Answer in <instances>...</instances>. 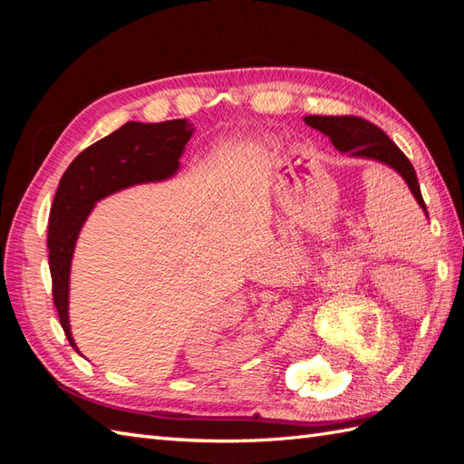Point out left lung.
I'll list each match as a JSON object with an SVG mask.
<instances>
[{
  "label": "left lung",
  "instance_id": "8db88e82",
  "mask_svg": "<svg viewBox=\"0 0 464 464\" xmlns=\"http://www.w3.org/2000/svg\"><path fill=\"white\" fill-rule=\"evenodd\" d=\"M304 123L323 131L324 135H329L333 145L339 151H349L351 155L369 157V160H377L391 165L392 169L402 175V179L409 183L419 205L427 211V205L420 195L415 167L411 165L407 155L391 141V137L381 127L354 115H309L304 117Z\"/></svg>",
  "mask_w": 464,
  "mask_h": 464
}]
</instances>
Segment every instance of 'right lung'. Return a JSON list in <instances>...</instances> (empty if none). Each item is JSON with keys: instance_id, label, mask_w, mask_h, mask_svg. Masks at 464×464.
<instances>
[{"instance_id": "1", "label": "right lung", "mask_w": 464, "mask_h": 464, "mask_svg": "<svg viewBox=\"0 0 464 464\" xmlns=\"http://www.w3.org/2000/svg\"><path fill=\"white\" fill-rule=\"evenodd\" d=\"M191 133V125H187L185 120L130 121L77 155L59 181L49 213V271L59 323L73 349L77 347L69 331L67 314L69 265L83 221L95 201L103 197L135 183L171 177L179 167Z\"/></svg>"}]
</instances>
